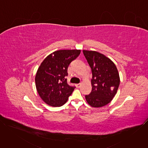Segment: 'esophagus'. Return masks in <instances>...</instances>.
<instances>
[{
  "mask_svg": "<svg viewBox=\"0 0 148 148\" xmlns=\"http://www.w3.org/2000/svg\"><path fill=\"white\" fill-rule=\"evenodd\" d=\"M81 83H79V84H75V86H76L77 88H79L80 86H81Z\"/></svg>",
  "mask_w": 148,
  "mask_h": 148,
  "instance_id": "esophagus-1",
  "label": "esophagus"
}]
</instances>
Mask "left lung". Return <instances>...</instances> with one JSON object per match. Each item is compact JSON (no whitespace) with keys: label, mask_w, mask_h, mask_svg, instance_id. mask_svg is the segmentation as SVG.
<instances>
[{"label":"left lung","mask_w":148,"mask_h":148,"mask_svg":"<svg viewBox=\"0 0 148 148\" xmlns=\"http://www.w3.org/2000/svg\"><path fill=\"white\" fill-rule=\"evenodd\" d=\"M90 65L92 77L91 92L86 95L87 103L92 107L99 108L109 103L117 92L120 78L114 62L96 51L82 50Z\"/></svg>","instance_id":"obj_1"}]
</instances>
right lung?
Returning a JSON list of instances; mask_svg holds the SVG:
<instances>
[{
	"instance_id": "obj_1",
	"label": "right lung",
	"mask_w": 148,
	"mask_h": 148,
	"mask_svg": "<svg viewBox=\"0 0 148 148\" xmlns=\"http://www.w3.org/2000/svg\"><path fill=\"white\" fill-rule=\"evenodd\" d=\"M80 53L77 49L57 50L41 63L35 77L36 90L41 99L50 106H62L73 93L75 87L69 85L65 77L70 62Z\"/></svg>"
}]
</instances>
